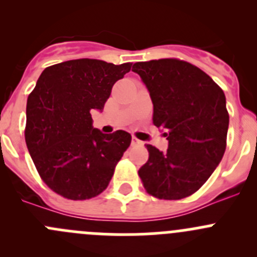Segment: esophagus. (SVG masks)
Segmentation results:
<instances>
[{
  "label": "esophagus",
  "mask_w": 257,
  "mask_h": 257,
  "mask_svg": "<svg viewBox=\"0 0 257 257\" xmlns=\"http://www.w3.org/2000/svg\"><path fill=\"white\" fill-rule=\"evenodd\" d=\"M132 145H143V142L137 138H133L132 139Z\"/></svg>",
  "instance_id": "1"
}]
</instances>
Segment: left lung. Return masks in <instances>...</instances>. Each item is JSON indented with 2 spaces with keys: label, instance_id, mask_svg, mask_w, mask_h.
Masks as SVG:
<instances>
[{
  "label": "left lung",
  "instance_id": "left-lung-1",
  "mask_svg": "<svg viewBox=\"0 0 257 257\" xmlns=\"http://www.w3.org/2000/svg\"><path fill=\"white\" fill-rule=\"evenodd\" d=\"M153 102V123L168 150L147 145L139 169L145 190L165 200L195 193L214 173L226 148L229 113L221 88L205 72L179 59L134 63Z\"/></svg>",
  "mask_w": 257,
  "mask_h": 257
}]
</instances>
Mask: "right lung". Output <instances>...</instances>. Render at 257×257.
<instances>
[{"instance_id": "obj_1", "label": "right lung", "mask_w": 257, "mask_h": 257, "mask_svg": "<svg viewBox=\"0 0 257 257\" xmlns=\"http://www.w3.org/2000/svg\"><path fill=\"white\" fill-rule=\"evenodd\" d=\"M132 68L99 59H73L47 67L26 108V144L46 184L59 195L85 200L104 190L131 145L128 132L93 128L114 83Z\"/></svg>"}]
</instances>
